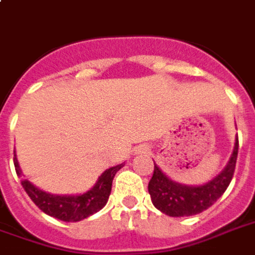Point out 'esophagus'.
Segmentation results:
<instances>
[{
	"label": "esophagus",
	"instance_id": "obj_1",
	"mask_svg": "<svg viewBox=\"0 0 255 255\" xmlns=\"http://www.w3.org/2000/svg\"><path fill=\"white\" fill-rule=\"evenodd\" d=\"M140 150H142V152H145V150H146V147H142V146H140Z\"/></svg>",
	"mask_w": 255,
	"mask_h": 255
}]
</instances>
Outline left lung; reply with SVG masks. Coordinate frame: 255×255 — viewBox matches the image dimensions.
Masks as SVG:
<instances>
[{
    "mask_svg": "<svg viewBox=\"0 0 255 255\" xmlns=\"http://www.w3.org/2000/svg\"><path fill=\"white\" fill-rule=\"evenodd\" d=\"M239 140L236 138L232 156L220 174L203 185H183L167 177L154 163V171L147 185L154 207L170 217H190L211 207L232 181Z\"/></svg>",
    "mask_w": 255,
    "mask_h": 255,
    "instance_id": "1",
    "label": "left lung"
}]
</instances>
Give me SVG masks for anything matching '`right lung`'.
<instances>
[{
    "label": "right lung",
    "mask_w": 255,
    "mask_h": 255,
    "mask_svg": "<svg viewBox=\"0 0 255 255\" xmlns=\"http://www.w3.org/2000/svg\"><path fill=\"white\" fill-rule=\"evenodd\" d=\"M13 163H15L16 174L22 177V170L19 167L16 154ZM124 164L126 163L108 168L98 178L97 183L90 190L80 195H52L34 186L27 179H22V185L28 197L45 214L60 221H66V222H78V221L88 218L90 215L95 214L106 206L110 192H112L113 178L116 172L124 167Z\"/></svg>",
    "instance_id": "obj_1"
}]
</instances>
